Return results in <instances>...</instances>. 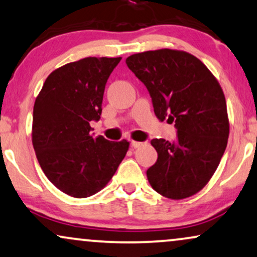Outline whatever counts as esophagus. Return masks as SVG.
Returning <instances> with one entry per match:
<instances>
[{"instance_id":"1","label":"esophagus","mask_w":257,"mask_h":257,"mask_svg":"<svg viewBox=\"0 0 257 257\" xmlns=\"http://www.w3.org/2000/svg\"><path fill=\"white\" fill-rule=\"evenodd\" d=\"M131 145H132V148L137 149V148H141V146L143 145V143H141V142H136V141H132V142H131Z\"/></svg>"}]
</instances>
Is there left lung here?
I'll return each mask as SVG.
<instances>
[{
  "label": "left lung",
  "instance_id": "left-lung-1",
  "mask_svg": "<svg viewBox=\"0 0 257 257\" xmlns=\"http://www.w3.org/2000/svg\"><path fill=\"white\" fill-rule=\"evenodd\" d=\"M126 65L146 86L159 120L175 122L177 139H152L157 162L148 169L158 194L183 199L212 177L229 137L226 102L218 81L201 60L186 52L158 49L133 54Z\"/></svg>",
  "mask_w": 257,
  "mask_h": 257
}]
</instances>
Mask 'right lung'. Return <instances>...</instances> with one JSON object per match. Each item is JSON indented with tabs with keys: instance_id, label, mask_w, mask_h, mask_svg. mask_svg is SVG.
Here are the masks:
<instances>
[{
	"instance_id": "add662e5",
	"label": "right lung",
	"mask_w": 257,
	"mask_h": 257,
	"mask_svg": "<svg viewBox=\"0 0 257 257\" xmlns=\"http://www.w3.org/2000/svg\"><path fill=\"white\" fill-rule=\"evenodd\" d=\"M121 58H85L46 79L35 100L32 141L46 177L75 198L99 192L111 181L130 143L91 135L101 115L106 82Z\"/></svg>"
}]
</instances>
